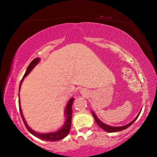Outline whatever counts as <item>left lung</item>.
<instances>
[{
  "mask_svg": "<svg viewBox=\"0 0 157 157\" xmlns=\"http://www.w3.org/2000/svg\"><path fill=\"white\" fill-rule=\"evenodd\" d=\"M91 113H92L94 118L95 121H96V122L97 123V125L100 126V127L102 129H103L104 131H107V132H109V133L117 132V131H122V130H125V129L127 128H128L129 126L131 125L133 123H134L135 120H136V119H137L138 116H139V115H140V114H138V116H136V117L135 118L132 122H131L130 123L128 124V125H124V126H120V127H113V126H110V125H106V124L103 123V122L100 121V120H99L98 118H97V117L96 116V114H95V113H94V111H91Z\"/></svg>",
  "mask_w": 157,
  "mask_h": 157,
  "instance_id": "1",
  "label": "left lung"
}]
</instances>
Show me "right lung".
<instances>
[{"instance_id":"add662e5","label":"right lung","mask_w":157,"mask_h":157,"mask_svg":"<svg viewBox=\"0 0 157 157\" xmlns=\"http://www.w3.org/2000/svg\"><path fill=\"white\" fill-rule=\"evenodd\" d=\"M40 61V58H35L32 61L31 63L29 65L28 68H27L26 73H25L24 76H23V79L21 81V84H20V87H19V91H20V89H21V83H22L23 78L25 77H26L27 75H29L32 69H33L34 67L39 63ZM74 101V98L70 99L69 101H68L67 105H66V110H65V115L66 117V120L65 121V123L63 126L60 129H59L57 131H55V132H52V133H47V134H41V133H38V132H35L33 130H32V128H30L29 126H28L27 125L26 120H25L24 117H23V115L22 113V110H21V106H20V99H19V109H20V113H21V117H22V120L23 121V123H24L25 126L26 127V128L28 129V131H29L30 133L34 136H35L36 137L41 139V140H46V141H51V142H55V141H57V140H60L62 139H63L67 136L68 133L70 131V128H71V115H72V109H71V106H72V103Z\"/></svg>"}]
</instances>
